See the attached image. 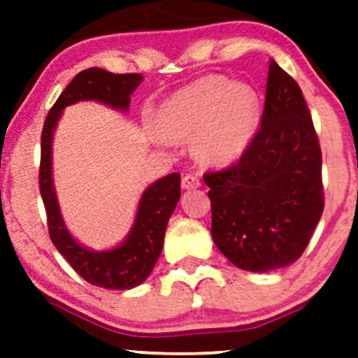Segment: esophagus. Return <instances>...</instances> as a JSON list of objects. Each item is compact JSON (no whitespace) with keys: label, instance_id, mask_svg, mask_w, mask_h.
I'll use <instances>...</instances> for the list:
<instances>
[{"label":"esophagus","instance_id":"34e87169","mask_svg":"<svg viewBox=\"0 0 358 358\" xmlns=\"http://www.w3.org/2000/svg\"><path fill=\"white\" fill-rule=\"evenodd\" d=\"M200 187V178L199 175H193V173H187L182 178V188L185 190H190V188H196Z\"/></svg>","mask_w":358,"mask_h":358}]
</instances>
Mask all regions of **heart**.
Segmentation results:
<instances>
[{
  "mask_svg": "<svg viewBox=\"0 0 358 358\" xmlns=\"http://www.w3.org/2000/svg\"><path fill=\"white\" fill-rule=\"evenodd\" d=\"M170 138H193L195 155L205 163L227 165L241 158L257 133L261 102L248 84L208 76L166 99L156 114Z\"/></svg>",
  "mask_w": 358,
  "mask_h": 358,
  "instance_id": "obj_1",
  "label": "heart"
}]
</instances>
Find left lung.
<instances>
[{"mask_svg":"<svg viewBox=\"0 0 358 358\" xmlns=\"http://www.w3.org/2000/svg\"><path fill=\"white\" fill-rule=\"evenodd\" d=\"M203 180L212 239L232 264L268 273L301 257L324 207L322 148L298 82L274 60L252 143Z\"/></svg>","mask_w":358,"mask_h":358,"instance_id":"1","label":"left lung"}]
</instances>
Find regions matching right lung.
Returning a JSON list of instances; mask_svg holds the SVG:
<instances>
[{
	"label": "right lung",
	"instance_id": "add662e5",
	"mask_svg": "<svg viewBox=\"0 0 358 358\" xmlns=\"http://www.w3.org/2000/svg\"><path fill=\"white\" fill-rule=\"evenodd\" d=\"M139 82V73H110L97 67L85 69L60 94L48 110L42 129L38 180L50 239L80 278L108 289L136 287L153 271L162 254L168 220L180 200V173L163 176L143 193L133 231L119 248L94 252L72 239L60 217L52 183V134L64 108L79 101L96 99L110 108L127 109L129 96Z\"/></svg>",
	"mask_w": 358,
	"mask_h": 358
}]
</instances>
